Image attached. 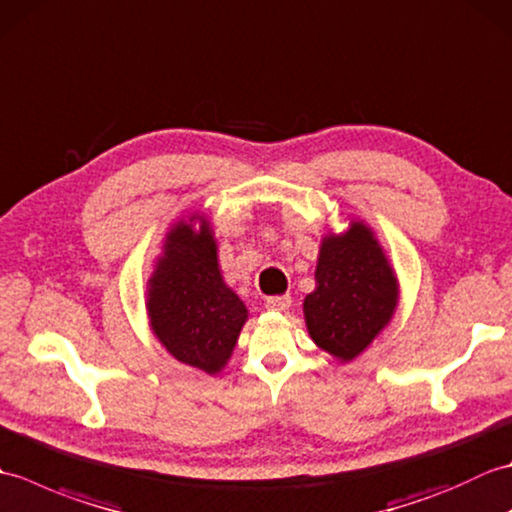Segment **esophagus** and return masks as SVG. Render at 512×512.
Returning a JSON list of instances; mask_svg holds the SVG:
<instances>
[{
    "instance_id": "1",
    "label": "esophagus",
    "mask_w": 512,
    "mask_h": 512,
    "mask_svg": "<svg viewBox=\"0 0 512 512\" xmlns=\"http://www.w3.org/2000/svg\"><path fill=\"white\" fill-rule=\"evenodd\" d=\"M290 303H292V299L288 295H279V297L266 299V308L273 312H286L290 308Z\"/></svg>"
}]
</instances>
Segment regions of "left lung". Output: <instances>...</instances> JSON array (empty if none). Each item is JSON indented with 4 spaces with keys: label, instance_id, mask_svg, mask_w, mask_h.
I'll list each match as a JSON object with an SVG mask.
<instances>
[{
    "label": "left lung",
    "instance_id": "8db88e82",
    "mask_svg": "<svg viewBox=\"0 0 512 512\" xmlns=\"http://www.w3.org/2000/svg\"><path fill=\"white\" fill-rule=\"evenodd\" d=\"M317 288L303 299L310 339L350 363L383 332L398 308L400 286L383 246L363 220L321 239Z\"/></svg>",
    "mask_w": 512,
    "mask_h": 512
}]
</instances>
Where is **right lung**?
Returning <instances> with one entry per match:
<instances>
[{
  "mask_svg": "<svg viewBox=\"0 0 512 512\" xmlns=\"http://www.w3.org/2000/svg\"><path fill=\"white\" fill-rule=\"evenodd\" d=\"M149 328L176 361L220 374L248 319L244 301L226 286L217 239L204 213L171 224L147 279Z\"/></svg>",
  "mask_w": 512,
  "mask_h": 512,
  "instance_id": "1",
  "label": "right lung"
}]
</instances>
